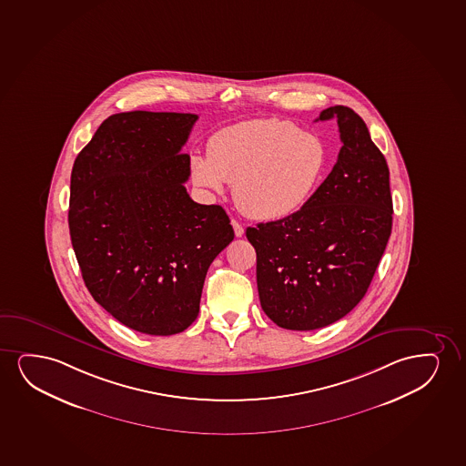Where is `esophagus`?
I'll use <instances>...</instances> for the list:
<instances>
[{
    "mask_svg": "<svg viewBox=\"0 0 466 466\" xmlns=\"http://www.w3.org/2000/svg\"><path fill=\"white\" fill-rule=\"evenodd\" d=\"M230 224H232V228H234V234H236V237H243V234H245V229H243L242 224L238 223V221H236V219H232Z\"/></svg>",
    "mask_w": 466,
    "mask_h": 466,
    "instance_id": "34e87169",
    "label": "esophagus"
}]
</instances>
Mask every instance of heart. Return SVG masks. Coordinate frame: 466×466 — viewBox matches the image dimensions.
<instances>
[{
    "mask_svg": "<svg viewBox=\"0 0 466 466\" xmlns=\"http://www.w3.org/2000/svg\"><path fill=\"white\" fill-rule=\"evenodd\" d=\"M207 155L189 157L193 182L212 194L232 183L237 207L266 221L297 212L319 187L327 167L319 136L277 118L224 127L208 140Z\"/></svg>",
    "mask_w": 466,
    "mask_h": 466,
    "instance_id": "b5f03b06",
    "label": "heart"
}]
</instances>
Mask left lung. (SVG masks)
<instances>
[{
  "label": "left lung",
  "instance_id": "8db88e82",
  "mask_svg": "<svg viewBox=\"0 0 466 466\" xmlns=\"http://www.w3.org/2000/svg\"><path fill=\"white\" fill-rule=\"evenodd\" d=\"M339 159L299 212L247 229L260 307L277 326L315 330L362 300L392 232L386 157L354 110L333 106ZM316 120V121H318Z\"/></svg>",
  "mask_w": 466,
  "mask_h": 466
}]
</instances>
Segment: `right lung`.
<instances>
[{
    "label": "right lung",
    "mask_w": 466,
    "mask_h": 466,
    "mask_svg": "<svg viewBox=\"0 0 466 466\" xmlns=\"http://www.w3.org/2000/svg\"><path fill=\"white\" fill-rule=\"evenodd\" d=\"M198 118L116 114L74 161L67 221L85 286L121 324L147 335L193 324L207 270L234 240L223 207L200 206L185 187L182 147Z\"/></svg>",
    "instance_id": "add662e5"
}]
</instances>
